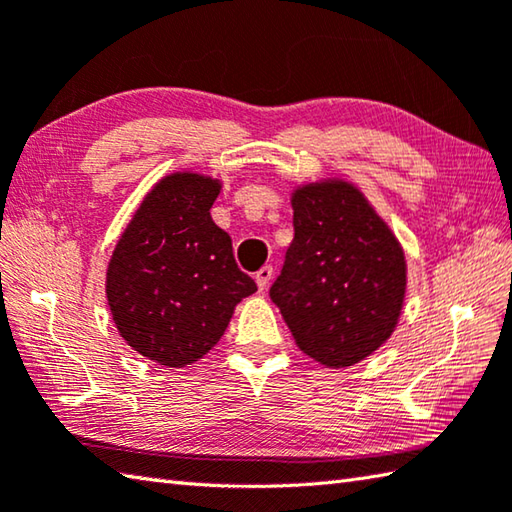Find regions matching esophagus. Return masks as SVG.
<instances>
[{"mask_svg":"<svg viewBox=\"0 0 512 512\" xmlns=\"http://www.w3.org/2000/svg\"><path fill=\"white\" fill-rule=\"evenodd\" d=\"M270 277H273V266H270V264H266V266H262V268L257 270V273H255V282H257L259 293H264V290L268 288Z\"/></svg>","mask_w":512,"mask_h":512,"instance_id":"obj_1","label":"esophagus"}]
</instances>
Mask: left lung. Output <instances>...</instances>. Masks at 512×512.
Instances as JSON below:
<instances>
[{
    "instance_id": "left-lung-1",
    "label": "left lung",
    "mask_w": 512,
    "mask_h": 512,
    "mask_svg": "<svg viewBox=\"0 0 512 512\" xmlns=\"http://www.w3.org/2000/svg\"><path fill=\"white\" fill-rule=\"evenodd\" d=\"M290 204L295 239L270 299L302 353L348 368L393 335L406 297L404 248L344 179L297 186Z\"/></svg>"
}]
</instances>
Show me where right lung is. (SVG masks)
Returning <instances> with one entry per match:
<instances>
[{
	"label": "right lung",
	"instance_id": "add662e5",
	"mask_svg": "<svg viewBox=\"0 0 512 512\" xmlns=\"http://www.w3.org/2000/svg\"><path fill=\"white\" fill-rule=\"evenodd\" d=\"M222 182L170 173L148 190L110 255L106 299L124 342L166 368L202 359L253 295L210 208Z\"/></svg>",
	"mask_w": 512,
	"mask_h": 512
}]
</instances>
